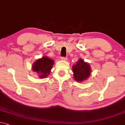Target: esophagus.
Returning <instances> with one entry per match:
<instances>
[{
	"mask_svg": "<svg viewBox=\"0 0 125 125\" xmlns=\"http://www.w3.org/2000/svg\"><path fill=\"white\" fill-rule=\"evenodd\" d=\"M61 60H62V61H66V60H67V58L62 57H61Z\"/></svg>",
	"mask_w": 125,
	"mask_h": 125,
	"instance_id": "obj_1",
	"label": "esophagus"
}]
</instances>
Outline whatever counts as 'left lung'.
Instances as JSON below:
<instances>
[{"label": "left lung", "instance_id": "8db88e82", "mask_svg": "<svg viewBox=\"0 0 125 125\" xmlns=\"http://www.w3.org/2000/svg\"><path fill=\"white\" fill-rule=\"evenodd\" d=\"M72 68L74 79L79 83L86 81L89 78L92 72L90 64L84 62L82 58L78 60L76 64L72 66Z\"/></svg>", "mask_w": 125, "mask_h": 125}]
</instances>
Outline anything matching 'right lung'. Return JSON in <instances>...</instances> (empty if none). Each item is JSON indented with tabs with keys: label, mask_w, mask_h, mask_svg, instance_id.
<instances>
[{
	"label": "right lung",
	"mask_w": 125,
	"mask_h": 125,
	"mask_svg": "<svg viewBox=\"0 0 125 125\" xmlns=\"http://www.w3.org/2000/svg\"><path fill=\"white\" fill-rule=\"evenodd\" d=\"M54 62V60L49 58L48 57L43 56L36 60L32 64V70L36 72L39 78L44 79L50 75Z\"/></svg>",
	"instance_id": "right-lung-1"
}]
</instances>
